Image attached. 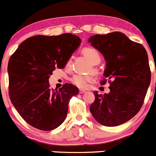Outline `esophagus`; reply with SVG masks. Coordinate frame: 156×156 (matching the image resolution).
<instances>
[{"label": "esophagus", "mask_w": 156, "mask_h": 156, "mask_svg": "<svg viewBox=\"0 0 156 156\" xmlns=\"http://www.w3.org/2000/svg\"><path fill=\"white\" fill-rule=\"evenodd\" d=\"M84 92H86V91L83 90V89H80V90H79V93L80 94H83L84 93Z\"/></svg>", "instance_id": "obj_1"}]
</instances>
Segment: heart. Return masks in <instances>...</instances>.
<instances>
[{"label":"heart","instance_id":"1","mask_svg":"<svg viewBox=\"0 0 156 156\" xmlns=\"http://www.w3.org/2000/svg\"><path fill=\"white\" fill-rule=\"evenodd\" d=\"M82 53L92 65H96L101 61V56H100L99 53L96 49L93 48H84L82 51ZM70 61H69L68 64H70ZM92 80H93V77L92 75L76 74L71 78V82L79 88L83 89V88H86L88 86V83L92 81Z\"/></svg>","mask_w":156,"mask_h":156}]
</instances>
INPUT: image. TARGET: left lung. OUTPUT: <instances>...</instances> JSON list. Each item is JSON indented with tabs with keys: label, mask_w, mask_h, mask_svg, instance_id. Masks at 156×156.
Wrapping results in <instances>:
<instances>
[{
	"label": "left lung",
	"mask_w": 156,
	"mask_h": 156,
	"mask_svg": "<svg viewBox=\"0 0 156 156\" xmlns=\"http://www.w3.org/2000/svg\"><path fill=\"white\" fill-rule=\"evenodd\" d=\"M88 41L104 56V76L112 80L109 93L94 92L95 101L89 110L102 125H121L133 118L143 104L151 81L147 52L121 32L92 35Z\"/></svg>",
	"instance_id": "obj_1"
}]
</instances>
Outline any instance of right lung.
Segmentation results:
<instances>
[{"label":"right lung","mask_w":156,"mask_h":156,"mask_svg":"<svg viewBox=\"0 0 156 156\" xmlns=\"http://www.w3.org/2000/svg\"><path fill=\"white\" fill-rule=\"evenodd\" d=\"M81 40L76 35H35L23 41L7 66L10 101L20 116L32 127L51 130L64 121L70 99L79 93L66 83L51 89L48 79L55 68L62 69Z\"/></svg>","instance_id":"obj_1"}]
</instances>
